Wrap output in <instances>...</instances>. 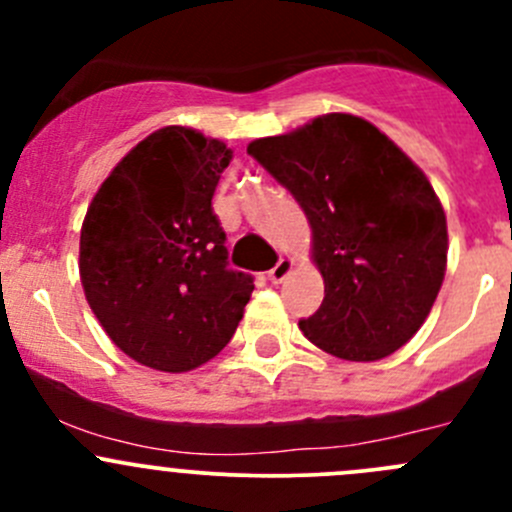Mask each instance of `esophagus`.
<instances>
[{"instance_id": "obj_1", "label": "esophagus", "mask_w": 512, "mask_h": 512, "mask_svg": "<svg viewBox=\"0 0 512 512\" xmlns=\"http://www.w3.org/2000/svg\"><path fill=\"white\" fill-rule=\"evenodd\" d=\"M292 265H294V260H292V257L282 255L280 260H277V265L272 267V270L267 272V275H270V280L275 282V285H277V282H282V280H285V277L289 275V272H292Z\"/></svg>"}]
</instances>
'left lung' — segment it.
Segmentation results:
<instances>
[{
  "label": "left lung",
  "mask_w": 512,
  "mask_h": 512,
  "mask_svg": "<svg viewBox=\"0 0 512 512\" xmlns=\"http://www.w3.org/2000/svg\"><path fill=\"white\" fill-rule=\"evenodd\" d=\"M247 153L312 225L322 307L299 329L324 352L376 361L426 322L446 275V215L423 170L376 126L327 113Z\"/></svg>",
  "instance_id": "left-lung-1"
}]
</instances>
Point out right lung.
Wrapping results in <instances>:
<instances>
[{
  "instance_id": "add662e5",
  "label": "right lung",
  "mask_w": 512,
  "mask_h": 512,
  "mask_svg": "<svg viewBox=\"0 0 512 512\" xmlns=\"http://www.w3.org/2000/svg\"><path fill=\"white\" fill-rule=\"evenodd\" d=\"M232 151L183 126L143 138L81 225L79 272L111 342L158 371H190L232 339L252 275L227 262L213 195Z\"/></svg>"
}]
</instances>
